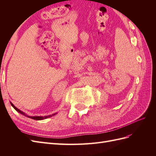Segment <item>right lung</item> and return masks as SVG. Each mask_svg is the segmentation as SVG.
Instances as JSON below:
<instances>
[{
  "label": "right lung",
  "mask_w": 156,
  "mask_h": 156,
  "mask_svg": "<svg viewBox=\"0 0 156 156\" xmlns=\"http://www.w3.org/2000/svg\"><path fill=\"white\" fill-rule=\"evenodd\" d=\"M10 103H11L12 106L14 108H15V109H16L17 112H19L20 113H21V114H22L23 115H24V116H27V117H28V118H30V119H32L36 120H44V119H48V118H49V117H51V116H53V115H55L56 114V113H55V114H53V115H48V116H30V115H28L25 114V113L24 112H23L22 111L19 109V108H17L15 105H14L12 102H10Z\"/></svg>",
  "instance_id": "right-lung-1"
}]
</instances>
